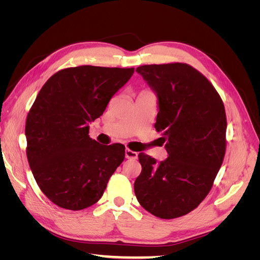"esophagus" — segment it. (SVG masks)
<instances>
[{"label": "esophagus", "instance_id": "1", "mask_svg": "<svg viewBox=\"0 0 260 260\" xmlns=\"http://www.w3.org/2000/svg\"><path fill=\"white\" fill-rule=\"evenodd\" d=\"M124 155H125V158H128V159H137L138 158V153L131 151V149H129V148L125 149Z\"/></svg>", "mask_w": 260, "mask_h": 260}]
</instances>
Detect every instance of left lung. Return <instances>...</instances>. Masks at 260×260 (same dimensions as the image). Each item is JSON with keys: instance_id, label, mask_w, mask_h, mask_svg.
I'll return each instance as SVG.
<instances>
[{"instance_id": "obj_1", "label": "left lung", "mask_w": 260, "mask_h": 260, "mask_svg": "<svg viewBox=\"0 0 260 260\" xmlns=\"http://www.w3.org/2000/svg\"><path fill=\"white\" fill-rule=\"evenodd\" d=\"M138 74L157 95L155 128L168 158L157 162L139 154V203L161 219L184 216L206 198L225 153L226 117L222 100L205 76L183 62L144 65Z\"/></svg>"}]
</instances>
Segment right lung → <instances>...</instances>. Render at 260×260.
Wrapping results in <instances>:
<instances>
[{"label": "right lung", "instance_id": "right-lung-1", "mask_svg": "<svg viewBox=\"0 0 260 260\" xmlns=\"http://www.w3.org/2000/svg\"><path fill=\"white\" fill-rule=\"evenodd\" d=\"M135 68L84 65L54 74L39 92L26 120L27 158L39 187L55 205L81 210L103 195L124 159V146L102 145L89 122L103 115Z\"/></svg>", "mask_w": 260, "mask_h": 260}]
</instances>
